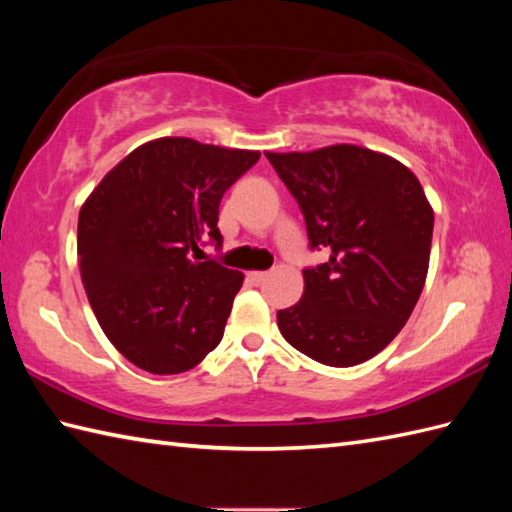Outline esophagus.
<instances>
[{"label":"esophagus","mask_w":512,"mask_h":512,"mask_svg":"<svg viewBox=\"0 0 512 512\" xmlns=\"http://www.w3.org/2000/svg\"><path fill=\"white\" fill-rule=\"evenodd\" d=\"M266 277H268L266 270H250V273H248V279L253 281V284H262Z\"/></svg>","instance_id":"esophagus-1"}]
</instances>
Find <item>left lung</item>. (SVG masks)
Returning a JSON list of instances; mask_svg holds the SVG:
<instances>
[{
  "instance_id": "left-lung-1",
  "label": "left lung",
  "mask_w": 512,
  "mask_h": 512,
  "mask_svg": "<svg viewBox=\"0 0 512 512\" xmlns=\"http://www.w3.org/2000/svg\"><path fill=\"white\" fill-rule=\"evenodd\" d=\"M266 158L299 202L310 246L330 250L303 270V297L277 312L279 332L323 365L365 363L394 341L427 279L433 209L422 184L358 145Z\"/></svg>"
}]
</instances>
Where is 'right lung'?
I'll use <instances>...</instances> for the list:
<instances>
[{
  "label": "right lung",
  "instance_id": "obj_1",
  "mask_svg": "<svg viewBox=\"0 0 512 512\" xmlns=\"http://www.w3.org/2000/svg\"><path fill=\"white\" fill-rule=\"evenodd\" d=\"M259 151L165 136L107 171L79 213L76 250L85 292L107 339L149 374H180L222 341L244 275L200 242L222 244L224 191Z\"/></svg>",
  "mask_w": 512,
  "mask_h": 512
}]
</instances>
